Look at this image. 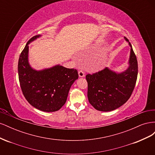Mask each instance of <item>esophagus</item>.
<instances>
[{"mask_svg":"<svg viewBox=\"0 0 155 155\" xmlns=\"http://www.w3.org/2000/svg\"><path fill=\"white\" fill-rule=\"evenodd\" d=\"M78 74H79V76L81 78H83L85 76V73H84L83 70H79V71L78 72Z\"/></svg>","mask_w":155,"mask_h":155,"instance_id":"obj_1","label":"esophagus"}]
</instances>
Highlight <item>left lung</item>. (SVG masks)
Masks as SVG:
<instances>
[{"label": "left lung", "instance_id": "left-lung-1", "mask_svg": "<svg viewBox=\"0 0 155 155\" xmlns=\"http://www.w3.org/2000/svg\"><path fill=\"white\" fill-rule=\"evenodd\" d=\"M130 46L129 67L126 71L116 74L107 68L92 74L86 75L89 103L97 110L111 111L127 102L135 87L138 76V61Z\"/></svg>", "mask_w": 155, "mask_h": 155}]
</instances>
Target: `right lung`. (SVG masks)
Masks as SVG:
<instances>
[{"mask_svg":"<svg viewBox=\"0 0 155 155\" xmlns=\"http://www.w3.org/2000/svg\"><path fill=\"white\" fill-rule=\"evenodd\" d=\"M39 36L31 37L20 54L18 79L23 95L31 105L44 112H55L64 105L78 72L59 65L41 71L32 69L28 61V44Z\"/></svg>","mask_w":155,"mask_h":155,"instance_id":"1","label":"right lung"}]
</instances>
